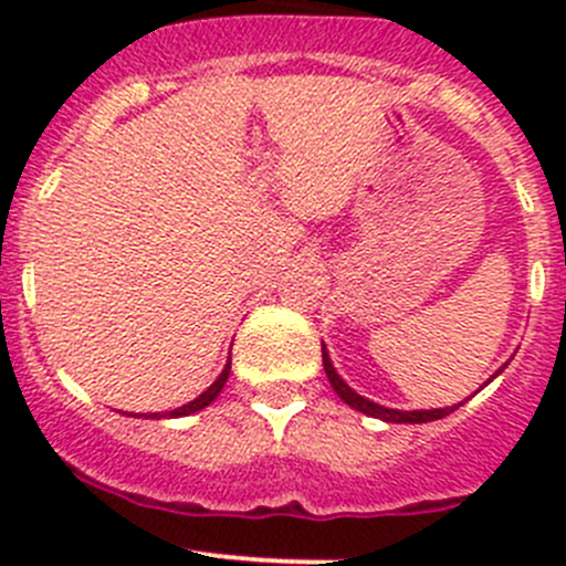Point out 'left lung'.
<instances>
[{"label": "left lung", "instance_id": "8db88e82", "mask_svg": "<svg viewBox=\"0 0 566 566\" xmlns=\"http://www.w3.org/2000/svg\"><path fill=\"white\" fill-rule=\"evenodd\" d=\"M323 369H325V375H328V384L334 386V391L339 394V397L345 399L350 408L361 410V413H367V416H375V419L397 421V424H424V421L443 419V416H449L452 410H458V405H452V408H436V410H394V408H384V405H378V402H369V399H364L361 394L353 391L350 386H347L345 380L336 375V369H334V364H331L325 347H323Z\"/></svg>", "mask_w": 566, "mask_h": 566}]
</instances>
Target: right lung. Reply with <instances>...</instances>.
Returning a JSON list of instances; mask_svg holds the SVG:
<instances>
[{"mask_svg": "<svg viewBox=\"0 0 566 566\" xmlns=\"http://www.w3.org/2000/svg\"><path fill=\"white\" fill-rule=\"evenodd\" d=\"M227 378H230V361H227L224 373L219 375V380H216V384L210 386L208 391H202V394H199L197 399H191V402H188V405H182V408H175V410H169V413H153V419H161V416H188V413H197V410L208 408V405L213 402L216 397H219V391L224 389Z\"/></svg>", "mask_w": 566, "mask_h": 566, "instance_id": "obj_1", "label": "right lung"}]
</instances>
